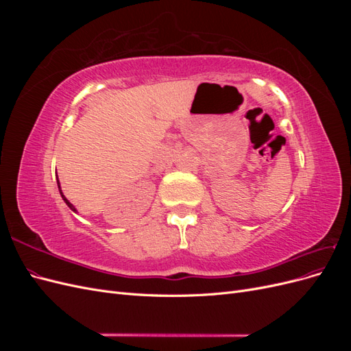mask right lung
I'll list each match as a JSON object with an SVG mask.
<instances>
[{"label": "right lung", "mask_w": 351, "mask_h": 351, "mask_svg": "<svg viewBox=\"0 0 351 351\" xmlns=\"http://www.w3.org/2000/svg\"><path fill=\"white\" fill-rule=\"evenodd\" d=\"M57 184H58V190H60V195H61V197H62V200H64L66 202V205L73 210V212H77V209L76 208H74V205L73 204H70V200L64 196V193H62V190H61V186H60V182H57Z\"/></svg>", "instance_id": "right-lung-1"}]
</instances>
